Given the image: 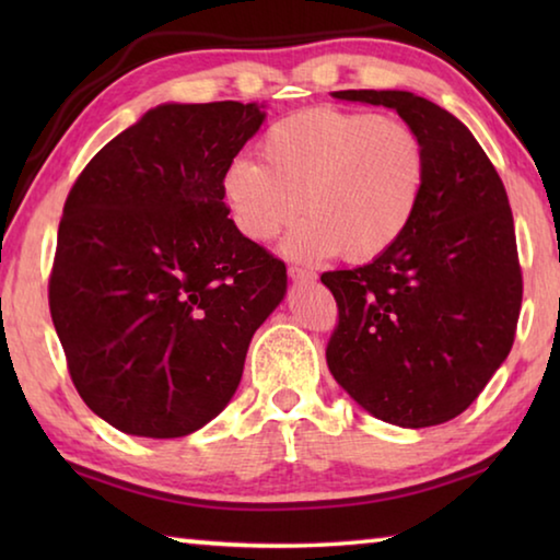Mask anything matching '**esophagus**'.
<instances>
[{
  "instance_id": "obj_1",
  "label": "esophagus",
  "mask_w": 560,
  "mask_h": 560,
  "mask_svg": "<svg viewBox=\"0 0 560 560\" xmlns=\"http://www.w3.org/2000/svg\"><path fill=\"white\" fill-rule=\"evenodd\" d=\"M289 277H291V281L306 283V281H316V271L303 269V267H289Z\"/></svg>"
}]
</instances>
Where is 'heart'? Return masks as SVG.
I'll return each instance as SVG.
<instances>
[{
  "mask_svg": "<svg viewBox=\"0 0 560 560\" xmlns=\"http://www.w3.org/2000/svg\"><path fill=\"white\" fill-rule=\"evenodd\" d=\"M261 163L234 158L222 197L246 240L269 242L299 210L283 249L296 259L343 254L373 261L402 240L420 210L430 155L407 122L368 110L316 106L264 130Z\"/></svg>",
  "mask_w": 560,
  "mask_h": 560,
  "instance_id": "obj_1",
  "label": "heart"
}]
</instances>
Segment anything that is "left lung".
I'll use <instances>...</instances> for the list:
<instances>
[{"label":"left lung","instance_id":"left-lung-1","mask_svg":"<svg viewBox=\"0 0 560 560\" xmlns=\"http://www.w3.org/2000/svg\"><path fill=\"white\" fill-rule=\"evenodd\" d=\"M397 110L430 155L405 236L358 269L326 271L338 326L326 360L338 385L383 422L432 428L462 415L514 346L521 281L504 183L481 145L410 91H334Z\"/></svg>","mask_w":560,"mask_h":560}]
</instances>
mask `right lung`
Returning a JSON list of instances; mask_svg holds the SVG:
<instances>
[{
  "mask_svg": "<svg viewBox=\"0 0 560 560\" xmlns=\"http://www.w3.org/2000/svg\"><path fill=\"white\" fill-rule=\"evenodd\" d=\"M257 103H163L93 155L63 205L49 308L75 390L113 428L170 440L232 400L287 267L230 220L222 173Z\"/></svg>",
  "mask_w": 560,
  "mask_h": 560,
  "instance_id": "add662e5",
  "label": "right lung"
}]
</instances>
